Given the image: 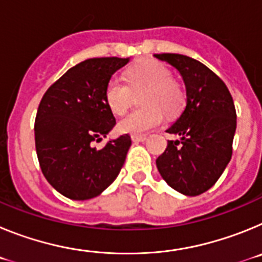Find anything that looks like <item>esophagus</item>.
Returning <instances> with one entry per match:
<instances>
[{
    "mask_svg": "<svg viewBox=\"0 0 262 262\" xmlns=\"http://www.w3.org/2000/svg\"><path fill=\"white\" fill-rule=\"evenodd\" d=\"M131 139H133V142H145L147 140V135H133L131 136Z\"/></svg>",
    "mask_w": 262,
    "mask_h": 262,
    "instance_id": "obj_1",
    "label": "esophagus"
}]
</instances>
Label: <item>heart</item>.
I'll return each mask as SVG.
<instances>
[{
	"mask_svg": "<svg viewBox=\"0 0 262 262\" xmlns=\"http://www.w3.org/2000/svg\"><path fill=\"white\" fill-rule=\"evenodd\" d=\"M127 85L119 78H111L106 85L105 101L114 115H123L133 102V92L147 89L142 103L145 108L135 110L120 120L118 128L124 134L142 135L160 126L164 110L173 115L181 110L185 93L181 85L173 80L172 72L159 61L147 60L131 67L126 72Z\"/></svg>",
	"mask_w": 262,
	"mask_h": 262,
	"instance_id": "obj_1",
	"label": "heart"
}]
</instances>
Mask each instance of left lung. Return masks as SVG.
Returning <instances> with one entry per match:
<instances>
[{"mask_svg":"<svg viewBox=\"0 0 262 262\" xmlns=\"http://www.w3.org/2000/svg\"><path fill=\"white\" fill-rule=\"evenodd\" d=\"M184 78L186 106L166 133L168 140L156 165L166 184L185 195L205 193L215 185L232 156L236 110L230 90L221 77L195 59L178 53H156Z\"/></svg>","mask_w":262,"mask_h":262,"instance_id":"left-lung-1","label":"left lung"}]
</instances>
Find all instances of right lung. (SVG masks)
I'll use <instances>...</instances> for the list:
<instances>
[{"mask_svg": "<svg viewBox=\"0 0 262 262\" xmlns=\"http://www.w3.org/2000/svg\"><path fill=\"white\" fill-rule=\"evenodd\" d=\"M128 59L94 57L72 67L47 89L35 118V147L46 180L75 201L99 195L114 182L131 145L128 134L94 147L115 126L105 101L111 76Z\"/></svg>", "mask_w": 262, "mask_h": 262, "instance_id": "obj_1", "label": "right lung"}]
</instances>
